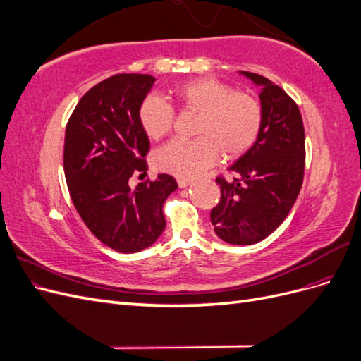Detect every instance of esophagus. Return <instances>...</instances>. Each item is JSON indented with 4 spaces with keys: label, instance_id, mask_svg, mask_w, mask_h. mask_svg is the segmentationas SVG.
Here are the masks:
<instances>
[{
    "label": "esophagus",
    "instance_id": "esophagus-1",
    "mask_svg": "<svg viewBox=\"0 0 361 361\" xmlns=\"http://www.w3.org/2000/svg\"><path fill=\"white\" fill-rule=\"evenodd\" d=\"M191 183H192V180H191V179H178L179 188H187V187H190Z\"/></svg>",
    "mask_w": 361,
    "mask_h": 361
}]
</instances>
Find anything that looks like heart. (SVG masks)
<instances>
[{"label":"heart","instance_id":"heart-1","mask_svg":"<svg viewBox=\"0 0 361 361\" xmlns=\"http://www.w3.org/2000/svg\"><path fill=\"white\" fill-rule=\"evenodd\" d=\"M171 97L187 110L200 113L194 140L174 138L157 152V164L179 178L197 176L220 158H236L256 143L262 128V106L247 93L215 78H197L174 85ZM174 111L162 97L150 94L141 102L138 122L145 134L159 140L173 126Z\"/></svg>","mask_w":361,"mask_h":361}]
</instances>
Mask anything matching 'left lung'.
<instances>
[{"label":"left lung","mask_w":361,"mask_h":361,"mask_svg":"<svg viewBox=\"0 0 361 361\" xmlns=\"http://www.w3.org/2000/svg\"><path fill=\"white\" fill-rule=\"evenodd\" d=\"M260 87L262 128L256 143L216 178L221 199L211 211L216 236L233 245L257 244L285 221L304 178V126L288 93L257 73L239 71Z\"/></svg>","instance_id":"8db88e82"}]
</instances>
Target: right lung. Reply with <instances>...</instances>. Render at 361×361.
Returning <instances> with one entry per match:
<instances>
[{"label":"right lung","mask_w":361,"mask_h":361,"mask_svg":"<svg viewBox=\"0 0 361 361\" xmlns=\"http://www.w3.org/2000/svg\"><path fill=\"white\" fill-rule=\"evenodd\" d=\"M152 75L118 73L87 92L64 135V176L72 202L89 231L118 253H137L166 228L162 204L176 191L170 174L129 187L146 173L149 138L138 122L140 105L155 84Z\"/></svg>","instance_id":"add662e5"}]
</instances>
